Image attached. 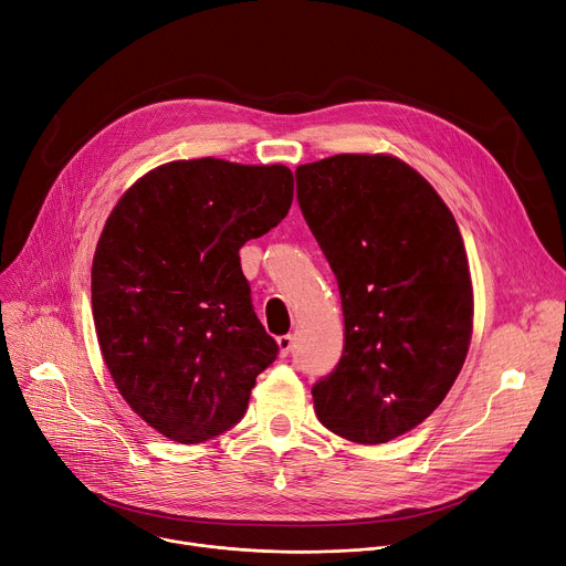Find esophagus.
<instances>
[{"instance_id":"esophagus-1","label":"esophagus","mask_w":566,"mask_h":566,"mask_svg":"<svg viewBox=\"0 0 566 566\" xmlns=\"http://www.w3.org/2000/svg\"><path fill=\"white\" fill-rule=\"evenodd\" d=\"M277 346H280V357H289L293 353V336L284 334L277 338Z\"/></svg>"}]
</instances>
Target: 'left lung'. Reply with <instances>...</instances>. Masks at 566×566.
Here are the masks:
<instances>
[{
	"label": "left lung",
	"instance_id": "left-lung-1",
	"mask_svg": "<svg viewBox=\"0 0 566 566\" xmlns=\"http://www.w3.org/2000/svg\"><path fill=\"white\" fill-rule=\"evenodd\" d=\"M297 205L342 293L344 355L314 387L321 423L357 443L417 428L469 353L464 241L434 188L400 159L336 155L297 166Z\"/></svg>",
	"mask_w": 566,
	"mask_h": 566
}]
</instances>
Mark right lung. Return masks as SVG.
Returning a JSON list of instances; mask_svg holds the SVG:
<instances>
[{
    "mask_svg": "<svg viewBox=\"0 0 566 566\" xmlns=\"http://www.w3.org/2000/svg\"><path fill=\"white\" fill-rule=\"evenodd\" d=\"M286 166L172 161L111 211L93 259L104 361L138 417L179 443L237 426L280 346L259 323L239 250L282 222Z\"/></svg>",
    "mask_w": 566,
    "mask_h": 566,
    "instance_id": "right-lung-1",
    "label": "right lung"
}]
</instances>
